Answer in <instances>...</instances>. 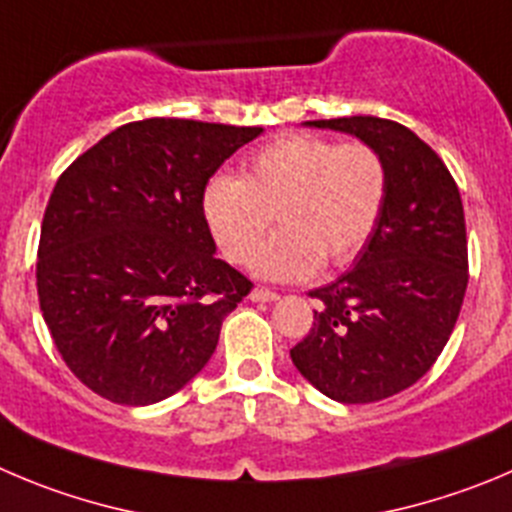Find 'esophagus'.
<instances>
[{"mask_svg":"<svg viewBox=\"0 0 512 512\" xmlns=\"http://www.w3.org/2000/svg\"><path fill=\"white\" fill-rule=\"evenodd\" d=\"M250 300L252 303H272V300H278V293H272L267 288H255L250 293Z\"/></svg>","mask_w":512,"mask_h":512,"instance_id":"1","label":"esophagus"}]
</instances>
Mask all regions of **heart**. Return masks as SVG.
<instances>
[{"label": "heart", "instance_id": "b5f03b06", "mask_svg": "<svg viewBox=\"0 0 512 512\" xmlns=\"http://www.w3.org/2000/svg\"><path fill=\"white\" fill-rule=\"evenodd\" d=\"M389 174L376 148L318 136H283L257 148L242 179L214 174L202 217L229 262L250 260L272 218L281 232L252 257L255 275L300 280L351 262L384 212Z\"/></svg>", "mask_w": 512, "mask_h": 512}]
</instances>
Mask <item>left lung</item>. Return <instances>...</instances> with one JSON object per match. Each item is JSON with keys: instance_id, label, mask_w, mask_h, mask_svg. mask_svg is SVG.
Segmentation results:
<instances>
[{"instance_id": "8db88e82", "label": "left lung", "mask_w": 512, "mask_h": 512, "mask_svg": "<svg viewBox=\"0 0 512 512\" xmlns=\"http://www.w3.org/2000/svg\"><path fill=\"white\" fill-rule=\"evenodd\" d=\"M305 126L356 136L389 174L369 242L336 283L310 290L313 328L290 348L295 369L328 399L369 404L417 384L450 341L467 290L460 189L401 123L351 116Z\"/></svg>"}]
</instances>
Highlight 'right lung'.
Returning a JSON list of instances; mask_svg holds the SVG:
<instances>
[{
	"mask_svg": "<svg viewBox=\"0 0 512 512\" xmlns=\"http://www.w3.org/2000/svg\"><path fill=\"white\" fill-rule=\"evenodd\" d=\"M260 133L146 118L100 138L57 179L37 295L62 361L103 399L156 404L212 358L252 283L214 255L202 189Z\"/></svg>",
	"mask_w": 512,
	"mask_h": 512,
	"instance_id": "right-lung-1",
	"label": "right lung"
}]
</instances>
